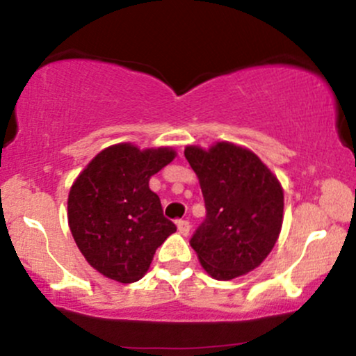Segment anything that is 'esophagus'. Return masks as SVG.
Here are the masks:
<instances>
[{"instance_id": "obj_1", "label": "esophagus", "mask_w": 356, "mask_h": 356, "mask_svg": "<svg viewBox=\"0 0 356 356\" xmlns=\"http://www.w3.org/2000/svg\"><path fill=\"white\" fill-rule=\"evenodd\" d=\"M177 227H178V232H179V234H181V235H188V234H190L191 225H190L188 220H178V222H177Z\"/></svg>"}]
</instances>
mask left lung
<instances>
[{"instance_id":"obj_1","label":"left lung","mask_w":356,"mask_h":356,"mask_svg":"<svg viewBox=\"0 0 356 356\" xmlns=\"http://www.w3.org/2000/svg\"><path fill=\"white\" fill-rule=\"evenodd\" d=\"M207 217L190 245L213 279L230 281L261 266L282 227L281 183L252 151L217 143L209 151L186 146Z\"/></svg>"}]
</instances>
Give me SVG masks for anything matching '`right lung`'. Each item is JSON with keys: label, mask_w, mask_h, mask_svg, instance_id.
Here are the masks:
<instances>
[{"label": "right lung", "mask_w": 356, "mask_h": 356, "mask_svg": "<svg viewBox=\"0 0 356 356\" xmlns=\"http://www.w3.org/2000/svg\"><path fill=\"white\" fill-rule=\"evenodd\" d=\"M175 154L170 147L109 146L72 185L70 232L86 261L106 277L122 284L139 281L158 247L177 232L163 215L159 197L149 190V178Z\"/></svg>", "instance_id": "add662e5"}]
</instances>
